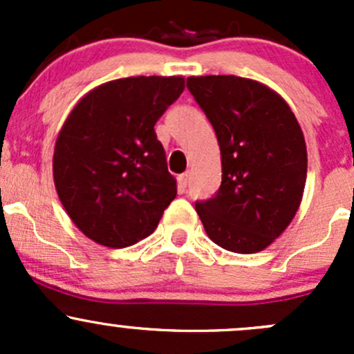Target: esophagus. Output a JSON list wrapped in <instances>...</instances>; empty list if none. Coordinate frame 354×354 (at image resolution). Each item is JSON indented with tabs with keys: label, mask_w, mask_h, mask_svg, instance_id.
Wrapping results in <instances>:
<instances>
[{
	"label": "esophagus",
	"mask_w": 354,
	"mask_h": 354,
	"mask_svg": "<svg viewBox=\"0 0 354 354\" xmlns=\"http://www.w3.org/2000/svg\"><path fill=\"white\" fill-rule=\"evenodd\" d=\"M188 181H190V171H187V173H183L178 176V183H180L181 188H187Z\"/></svg>",
	"instance_id": "34e87169"
}]
</instances>
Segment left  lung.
Listing matches in <instances>:
<instances>
[{
    "label": "left lung",
    "instance_id": "left-lung-1",
    "mask_svg": "<svg viewBox=\"0 0 354 354\" xmlns=\"http://www.w3.org/2000/svg\"><path fill=\"white\" fill-rule=\"evenodd\" d=\"M187 87L209 118L221 149L223 181L195 203L205 233L221 248H267L295 217L306 181V145L279 94L234 75L188 77Z\"/></svg>",
    "mask_w": 354,
    "mask_h": 354
}]
</instances>
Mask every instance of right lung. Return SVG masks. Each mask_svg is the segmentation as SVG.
I'll list each match as a JSON object with an SVG mask.
<instances>
[{"label":"right lung","instance_id":"add662e5","mask_svg":"<svg viewBox=\"0 0 354 354\" xmlns=\"http://www.w3.org/2000/svg\"><path fill=\"white\" fill-rule=\"evenodd\" d=\"M183 88V77L118 78L68 114L53 176L70 219L95 243L124 248L144 240L176 197L154 124Z\"/></svg>","mask_w":354,"mask_h":354}]
</instances>
